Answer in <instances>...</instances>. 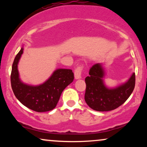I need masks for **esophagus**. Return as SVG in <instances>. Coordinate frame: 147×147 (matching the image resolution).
I'll return each mask as SVG.
<instances>
[{
    "label": "esophagus",
    "instance_id": "34e87169",
    "mask_svg": "<svg viewBox=\"0 0 147 147\" xmlns=\"http://www.w3.org/2000/svg\"><path fill=\"white\" fill-rule=\"evenodd\" d=\"M83 71V66L82 65H79L75 70V77L76 79H79L82 78V73Z\"/></svg>",
    "mask_w": 147,
    "mask_h": 147
}]
</instances>
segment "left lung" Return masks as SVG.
Wrapping results in <instances>:
<instances>
[{"label":"left lung","instance_id":"left-lung-1","mask_svg":"<svg viewBox=\"0 0 147 147\" xmlns=\"http://www.w3.org/2000/svg\"><path fill=\"white\" fill-rule=\"evenodd\" d=\"M104 76L102 65L98 63L91 67L89 76L85 79L84 99L89 107L97 111H112L120 106L131 95L136 84V75L133 73L126 83L109 88L104 85Z\"/></svg>","mask_w":147,"mask_h":147}]
</instances>
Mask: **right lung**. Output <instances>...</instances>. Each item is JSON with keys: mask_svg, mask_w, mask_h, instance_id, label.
<instances>
[{"mask_svg": "<svg viewBox=\"0 0 147 147\" xmlns=\"http://www.w3.org/2000/svg\"><path fill=\"white\" fill-rule=\"evenodd\" d=\"M23 48L16 55L12 64L11 85L14 95L22 104L36 112H46L56 107L62 92L73 82L74 74L70 69H57L46 82L38 86H30L21 82L18 63Z\"/></svg>", "mask_w": 147, "mask_h": 147, "instance_id": "add662e5", "label": "right lung"}]
</instances>
